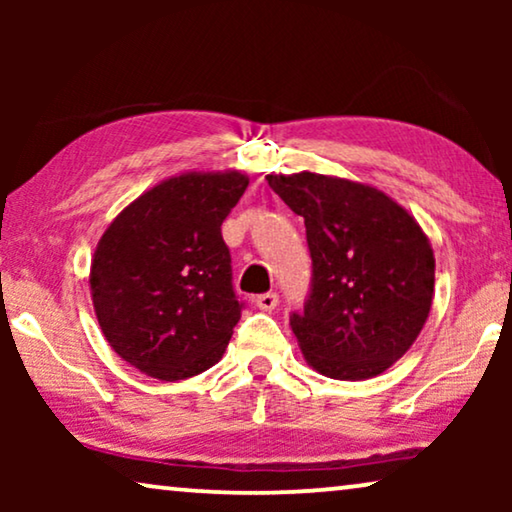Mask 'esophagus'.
Listing matches in <instances>:
<instances>
[{
  "mask_svg": "<svg viewBox=\"0 0 512 512\" xmlns=\"http://www.w3.org/2000/svg\"><path fill=\"white\" fill-rule=\"evenodd\" d=\"M256 307L258 310H263V312H272L277 307V303H279V296L275 291H268V293H261V296H256Z\"/></svg>",
  "mask_w": 512,
  "mask_h": 512,
  "instance_id": "obj_1",
  "label": "esophagus"
}]
</instances>
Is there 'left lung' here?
<instances>
[{
    "instance_id": "1",
    "label": "left lung",
    "mask_w": 512,
    "mask_h": 512,
    "mask_svg": "<svg viewBox=\"0 0 512 512\" xmlns=\"http://www.w3.org/2000/svg\"><path fill=\"white\" fill-rule=\"evenodd\" d=\"M305 219L312 291L291 328L305 361L333 380H368L412 347L436 282L431 242L415 216L375 186L317 172L268 174Z\"/></svg>"
}]
</instances>
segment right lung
<instances>
[{
	"label": "right lung",
	"mask_w": 512,
	"mask_h": 512,
	"mask_svg": "<svg viewBox=\"0 0 512 512\" xmlns=\"http://www.w3.org/2000/svg\"><path fill=\"white\" fill-rule=\"evenodd\" d=\"M247 186L237 170L177 174L132 200L97 242L95 317L139 373L186 380L226 352L242 303L221 223Z\"/></svg>",
	"instance_id": "1"
}]
</instances>
